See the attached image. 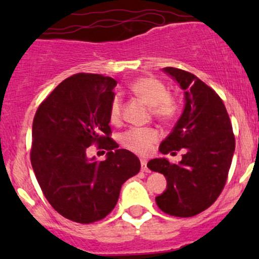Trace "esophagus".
Here are the masks:
<instances>
[{"label":"esophagus","instance_id":"esophagus-1","mask_svg":"<svg viewBox=\"0 0 259 259\" xmlns=\"http://www.w3.org/2000/svg\"><path fill=\"white\" fill-rule=\"evenodd\" d=\"M141 170L145 171V173H150V169L147 167V160L141 159Z\"/></svg>","mask_w":259,"mask_h":259}]
</instances>
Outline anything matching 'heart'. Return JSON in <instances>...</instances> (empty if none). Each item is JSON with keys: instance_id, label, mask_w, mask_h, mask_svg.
I'll return each instance as SVG.
<instances>
[{"instance_id": "heart-1", "label": "heart", "mask_w": 259, "mask_h": 259, "mask_svg": "<svg viewBox=\"0 0 259 259\" xmlns=\"http://www.w3.org/2000/svg\"><path fill=\"white\" fill-rule=\"evenodd\" d=\"M129 90L134 96L139 97L150 106V111L154 118L160 121H171L179 112V103L168 94L167 86L153 76H142L134 80L129 85ZM109 120L117 124L121 118V101L119 96H114L109 103ZM159 134L153 127H130L120 135V145L132 152L145 156L150 153Z\"/></svg>"}]
</instances>
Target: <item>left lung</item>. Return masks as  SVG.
<instances>
[{
  "label": "left lung",
  "mask_w": 259,
  "mask_h": 259,
  "mask_svg": "<svg viewBox=\"0 0 259 259\" xmlns=\"http://www.w3.org/2000/svg\"><path fill=\"white\" fill-rule=\"evenodd\" d=\"M164 72L185 91L186 103L159 151L167 154L185 148V153L179 164L154 158L147 167L167 179V190L156 197L159 209L187 218L203 212L222 194L235 151V136L227 108L212 88L179 68L167 67Z\"/></svg>",
  "instance_id": "left-lung-1"
}]
</instances>
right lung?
<instances>
[{
    "label": "right lung",
    "mask_w": 259,
    "mask_h": 259,
    "mask_svg": "<svg viewBox=\"0 0 259 259\" xmlns=\"http://www.w3.org/2000/svg\"><path fill=\"white\" fill-rule=\"evenodd\" d=\"M115 85L101 74H74L40 103L32 120L30 160L38 185L59 214L80 224L108 215L121 185L141 168L138 157L111 138ZM91 144L109 151L105 161L85 157Z\"/></svg>",
    "instance_id": "right-lung-1"
}]
</instances>
